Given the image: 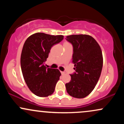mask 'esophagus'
Returning <instances> with one entry per match:
<instances>
[{
    "label": "esophagus",
    "instance_id": "34e87169",
    "mask_svg": "<svg viewBox=\"0 0 124 124\" xmlns=\"http://www.w3.org/2000/svg\"><path fill=\"white\" fill-rule=\"evenodd\" d=\"M61 74H62V75H64V74L65 73V72H62V71H61Z\"/></svg>",
    "mask_w": 124,
    "mask_h": 124
}]
</instances>
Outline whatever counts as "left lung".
I'll list each match as a JSON object with an SVG mask.
<instances>
[{
  "mask_svg": "<svg viewBox=\"0 0 124 124\" xmlns=\"http://www.w3.org/2000/svg\"><path fill=\"white\" fill-rule=\"evenodd\" d=\"M65 38L73 46L72 62L75 70L70 75V82L65 85L66 91L75 98H85L93 90L100 76L103 63L102 51L90 35H71Z\"/></svg>",
  "mask_w": 124,
  "mask_h": 124,
  "instance_id": "1",
  "label": "left lung"
}]
</instances>
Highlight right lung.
<instances>
[{"mask_svg":"<svg viewBox=\"0 0 124 124\" xmlns=\"http://www.w3.org/2000/svg\"><path fill=\"white\" fill-rule=\"evenodd\" d=\"M63 39V35L37 32L30 36L24 44L21 71L28 87L36 96L47 97L55 90L61 73L58 69L47 68L45 64L51 47Z\"/></svg>","mask_w":124,"mask_h":124,"instance_id":"add662e5","label":"right lung"}]
</instances>
